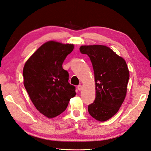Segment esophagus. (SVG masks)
<instances>
[{
    "label": "esophagus",
    "instance_id": "1",
    "mask_svg": "<svg viewBox=\"0 0 151 151\" xmlns=\"http://www.w3.org/2000/svg\"><path fill=\"white\" fill-rule=\"evenodd\" d=\"M77 88H78V90L79 91H81L82 90V86L81 85H78V86H77Z\"/></svg>",
    "mask_w": 151,
    "mask_h": 151
}]
</instances>
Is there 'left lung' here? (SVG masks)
I'll list each match as a JSON object with an SVG mask.
<instances>
[{"label": "left lung", "mask_w": 151, "mask_h": 151, "mask_svg": "<svg viewBox=\"0 0 151 151\" xmlns=\"http://www.w3.org/2000/svg\"><path fill=\"white\" fill-rule=\"evenodd\" d=\"M81 54L91 61L96 82V99L88 105V112L100 121L110 119L119 111L124 101L129 77L124 59L107 46H81Z\"/></svg>", "instance_id": "obj_1"}]
</instances>
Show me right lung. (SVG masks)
I'll return each instance as SVG.
<instances>
[{
	"instance_id": "add662e5",
	"label": "right lung",
	"mask_w": 151,
	"mask_h": 151,
	"mask_svg": "<svg viewBox=\"0 0 151 151\" xmlns=\"http://www.w3.org/2000/svg\"><path fill=\"white\" fill-rule=\"evenodd\" d=\"M73 49V44L48 41L37 50L23 67V84L29 97L48 119L63 113L76 95L75 87L68 82L69 73L62 67Z\"/></svg>"
}]
</instances>
